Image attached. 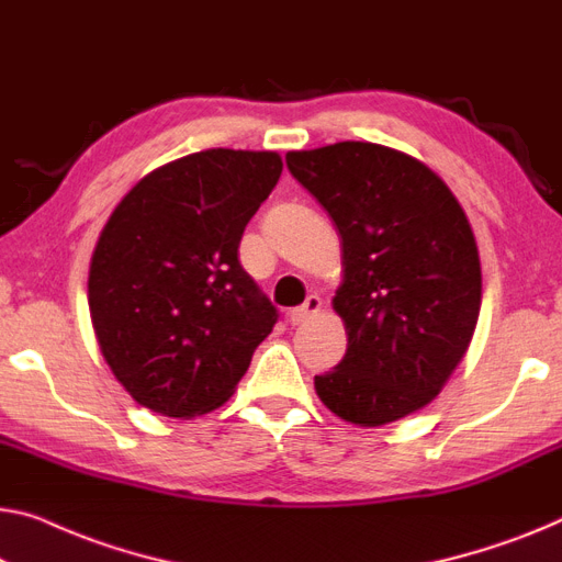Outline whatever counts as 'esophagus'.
<instances>
[{
  "instance_id": "esophagus-1",
  "label": "esophagus",
  "mask_w": 562,
  "mask_h": 562,
  "mask_svg": "<svg viewBox=\"0 0 562 562\" xmlns=\"http://www.w3.org/2000/svg\"><path fill=\"white\" fill-rule=\"evenodd\" d=\"M321 307H323V300L317 297V295H310L303 305H297V307L290 310L288 321H290L292 325H300V323L310 321V317H313V315L321 313Z\"/></svg>"
}]
</instances>
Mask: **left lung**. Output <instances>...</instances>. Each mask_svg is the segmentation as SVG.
<instances>
[{
  "label": "left lung",
  "instance_id": "left-lung-1",
  "mask_svg": "<svg viewBox=\"0 0 562 562\" xmlns=\"http://www.w3.org/2000/svg\"><path fill=\"white\" fill-rule=\"evenodd\" d=\"M290 173L340 234L342 361L315 391L350 424L381 426L429 404L467 353L482 270L464 209L422 161L379 144L290 150Z\"/></svg>",
  "mask_w": 562,
  "mask_h": 562
}]
</instances>
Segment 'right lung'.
Instances as JSON below:
<instances>
[{
	"mask_svg": "<svg viewBox=\"0 0 562 562\" xmlns=\"http://www.w3.org/2000/svg\"><path fill=\"white\" fill-rule=\"evenodd\" d=\"M280 173L272 150H199L140 179L100 232L90 317L140 406L173 418L222 406L272 333L278 307L237 249Z\"/></svg>",
	"mask_w": 562,
	"mask_h": 562,
	"instance_id": "1",
	"label": "right lung"
}]
</instances>
